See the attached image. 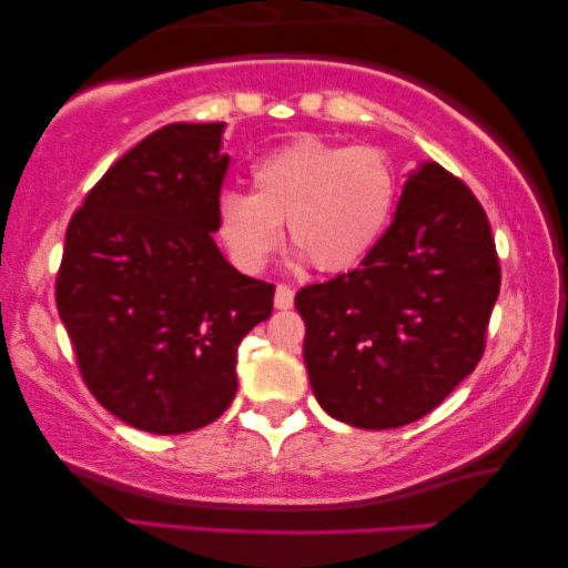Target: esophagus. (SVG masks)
Wrapping results in <instances>:
<instances>
[{
	"mask_svg": "<svg viewBox=\"0 0 568 568\" xmlns=\"http://www.w3.org/2000/svg\"><path fill=\"white\" fill-rule=\"evenodd\" d=\"M274 305H276V310H290V307L294 305V292H292V286H286V284H278V286H276Z\"/></svg>",
	"mask_w": 568,
	"mask_h": 568,
	"instance_id": "1",
	"label": "esophagus"
}]
</instances>
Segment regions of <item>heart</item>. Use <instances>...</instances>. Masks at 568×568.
<instances>
[{
	"label": "heart",
	"instance_id": "1",
	"mask_svg": "<svg viewBox=\"0 0 568 568\" xmlns=\"http://www.w3.org/2000/svg\"><path fill=\"white\" fill-rule=\"evenodd\" d=\"M400 175L390 154L372 144L300 136L253 165V193L230 189L216 199V227L237 268L261 271L282 240L323 274L367 258L390 224Z\"/></svg>",
	"mask_w": 568,
	"mask_h": 568
}]
</instances>
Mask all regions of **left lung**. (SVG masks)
Returning a JSON list of instances; mask_svg holds the SVG:
<instances>
[{
    "label": "left lung",
    "instance_id": "left-lung-1",
    "mask_svg": "<svg viewBox=\"0 0 568 568\" xmlns=\"http://www.w3.org/2000/svg\"><path fill=\"white\" fill-rule=\"evenodd\" d=\"M499 286L484 206L426 162L362 266L294 297L317 403L359 429L418 422L476 369Z\"/></svg>",
    "mask_w": 568,
    "mask_h": 568
}]
</instances>
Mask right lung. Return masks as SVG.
<instances>
[{"instance_id": "obj_1", "label": "right lung", "mask_w": 568, "mask_h": 568, "mask_svg": "<svg viewBox=\"0 0 568 568\" xmlns=\"http://www.w3.org/2000/svg\"><path fill=\"white\" fill-rule=\"evenodd\" d=\"M224 123H170L115 160L67 227L57 307L103 408L152 434L220 418L237 346L274 310V284L216 247L230 158Z\"/></svg>"}]
</instances>
